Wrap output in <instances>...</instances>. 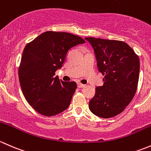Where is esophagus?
<instances>
[{"mask_svg": "<svg viewBox=\"0 0 151 151\" xmlns=\"http://www.w3.org/2000/svg\"><path fill=\"white\" fill-rule=\"evenodd\" d=\"M85 85L83 84V83H78V88H83V87H84Z\"/></svg>", "mask_w": 151, "mask_h": 151, "instance_id": "obj_1", "label": "esophagus"}]
</instances>
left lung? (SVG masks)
<instances>
[{"mask_svg": "<svg viewBox=\"0 0 151 151\" xmlns=\"http://www.w3.org/2000/svg\"><path fill=\"white\" fill-rule=\"evenodd\" d=\"M94 49L97 68L105 77L103 86L88 103L92 113L103 119L124 111L133 99L139 73V60L125 42L92 37L85 38Z\"/></svg>", "mask_w": 151, "mask_h": 151, "instance_id": "obj_1", "label": "left lung"}]
</instances>
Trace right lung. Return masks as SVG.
<instances>
[{"instance_id":"right-lung-1","label":"right lung","mask_w":151,"mask_h":151,"mask_svg":"<svg viewBox=\"0 0 151 151\" xmlns=\"http://www.w3.org/2000/svg\"><path fill=\"white\" fill-rule=\"evenodd\" d=\"M69 32L47 31L26 45L19 67V79L27 102L43 116H53L69 107L77 84L54 76L68 50L84 43Z\"/></svg>"}]
</instances>
